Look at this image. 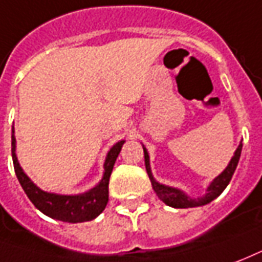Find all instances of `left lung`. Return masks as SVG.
<instances>
[{
    "instance_id": "8db88e82",
    "label": "left lung",
    "mask_w": 262,
    "mask_h": 262,
    "mask_svg": "<svg viewBox=\"0 0 262 262\" xmlns=\"http://www.w3.org/2000/svg\"><path fill=\"white\" fill-rule=\"evenodd\" d=\"M242 148L243 145H238V148L234 152V156L230 160V163L228 165V167L217 176L215 180L212 181L209 187H208V192L201 198H196V200H192L190 196H187L186 194L177 188H173V187L163 186V184H159L158 181L155 180L154 176H152V171H150L149 166V155H148V150L144 148V155H145V167H146V171H148V176H149L150 183H152V187H154L156 195L159 196L162 201L165 202L166 205L173 208H192V207H201V205H205V204H209L211 201H213L216 196H219L222 194V191L228 187V184L232 180V176L237 167L238 159H240V155H242Z\"/></svg>"
}]
</instances>
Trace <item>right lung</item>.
<instances>
[{"label":"right lung","instance_id":"right-lung-1","mask_svg":"<svg viewBox=\"0 0 262 262\" xmlns=\"http://www.w3.org/2000/svg\"><path fill=\"white\" fill-rule=\"evenodd\" d=\"M124 141H120L108 150L107 158L104 162V174L102 181L91 191L79 195H58L51 192L41 191L39 187H36L30 181L28 176L25 174L22 167L19 166L16 155H15V137L12 129V162L15 174L18 177L20 186L26 192L34 207L41 211L47 216L62 221V222L78 223L88 222L96 216H99L106 208L108 202V180L113 171V166L116 163L120 150L123 148Z\"/></svg>","mask_w":262,"mask_h":262}]
</instances>
